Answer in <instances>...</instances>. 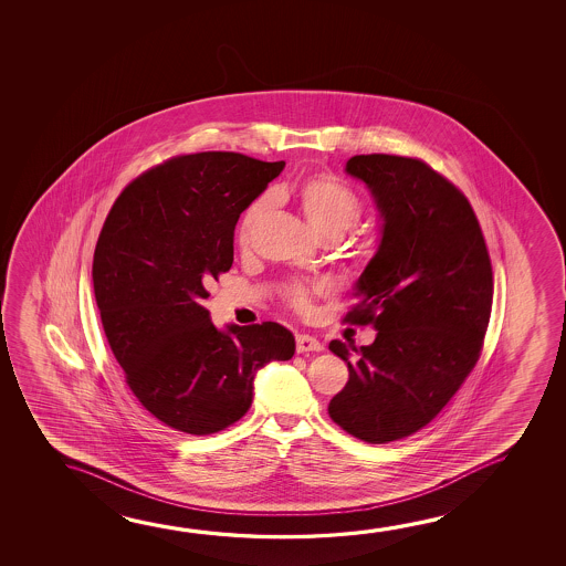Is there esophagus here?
I'll list each match as a JSON object with an SVG mask.
<instances>
[{
	"instance_id": "esophagus-1",
	"label": "esophagus",
	"mask_w": 566,
	"mask_h": 566,
	"mask_svg": "<svg viewBox=\"0 0 566 566\" xmlns=\"http://www.w3.org/2000/svg\"><path fill=\"white\" fill-rule=\"evenodd\" d=\"M296 349L297 353L322 352L324 345L317 342L315 337H312V335L300 334L296 335Z\"/></svg>"
}]
</instances>
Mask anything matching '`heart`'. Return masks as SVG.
Here are the masks:
<instances>
[{
	"label": "heart",
	"instance_id": "b5f03b06",
	"mask_svg": "<svg viewBox=\"0 0 566 566\" xmlns=\"http://www.w3.org/2000/svg\"><path fill=\"white\" fill-rule=\"evenodd\" d=\"M296 197L307 223L319 237L324 234L343 237L353 224L359 221V214H361L359 197L339 179L325 174L304 179L297 187ZM270 203H272L270 195H262L249 205V209L244 211L241 219V232H239L241 242L249 241L252 229L266 214ZM287 297L294 306L304 310L310 300V287L296 284L287 290Z\"/></svg>",
	"mask_w": 566,
	"mask_h": 566
}]
</instances>
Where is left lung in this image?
<instances>
[{
	"label": "left lung",
	"mask_w": 566,
	"mask_h": 566,
	"mask_svg": "<svg viewBox=\"0 0 566 566\" xmlns=\"http://www.w3.org/2000/svg\"><path fill=\"white\" fill-rule=\"evenodd\" d=\"M345 174L369 189L379 244L355 282L352 324H371V345L334 339L349 380L329 417L369 444L417 432L454 397L480 357L493 279L472 205L420 159L355 156Z\"/></svg>",
	"instance_id": "1"
}]
</instances>
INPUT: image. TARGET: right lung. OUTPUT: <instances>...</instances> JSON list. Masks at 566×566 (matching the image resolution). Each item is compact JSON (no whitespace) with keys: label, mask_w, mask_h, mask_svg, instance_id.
Returning a JSON list of instances; mask_svg holds the SVG:
<instances>
[{"label":"right lung","mask_w":566,"mask_h":566,"mask_svg":"<svg viewBox=\"0 0 566 566\" xmlns=\"http://www.w3.org/2000/svg\"><path fill=\"white\" fill-rule=\"evenodd\" d=\"M284 161L232 151L169 159L134 179L96 242L94 297L139 402L167 427L213 434L252 405L254 377L296 352L284 325L214 327L207 287L232 266L234 227Z\"/></svg>","instance_id":"right-lung-1"}]
</instances>
